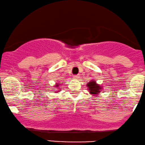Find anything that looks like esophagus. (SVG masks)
<instances>
[{"label": "esophagus", "mask_w": 145, "mask_h": 145, "mask_svg": "<svg viewBox=\"0 0 145 145\" xmlns=\"http://www.w3.org/2000/svg\"><path fill=\"white\" fill-rule=\"evenodd\" d=\"M79 77V75H77V74H76V75H73V78H74V79H76V78Z\"/></svg>", "instance_id": "1"}]
</instances>
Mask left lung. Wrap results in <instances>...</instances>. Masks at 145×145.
Wrapping results in <instances>:
<instances>
[{"label": "left lung", "mask_w": 145, "mask_h": 145, "mask_svg": "<svg viewBox=\"0 0 145 145\" xmlns=\"http://www.w3.org/2000/svg\"><path fill=\"white\" fill-rule=\"evenodd\" d=\"M88 85V87L89 88V90L90 93L93 95L98 94V93L100 92V91L102 89L100 88V87L98 86V84H96L94 81H91V82H89Z\"/></svg>", "instance_id": "1"}]
</instances>
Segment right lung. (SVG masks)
<instances>
[{"instance_id": "right-lung-1", "label": "right lung", "mask_w": 145, "mask_h": 145, "mask_svg": "<svg viewBox=\"0 0 145 145\" xmlns=\"http://www.w3.org/2000/svg\"><path fill=\"white\" fill-rule=\"evenodd\" d=\"M59 86H58V85H57V86H56V87H58Z\"/></svg>"}]
</instances>
